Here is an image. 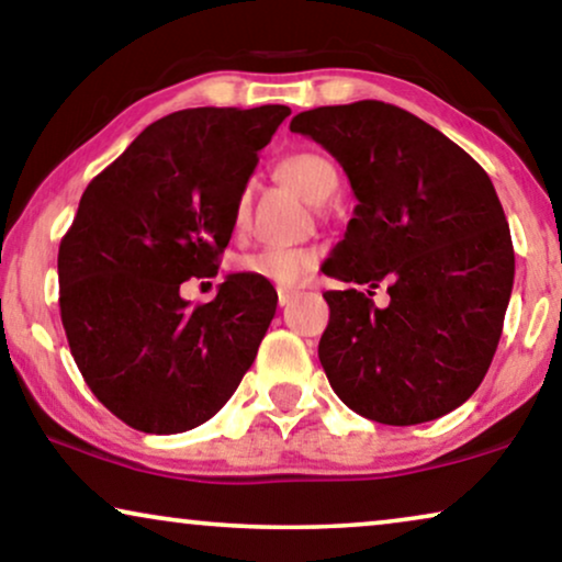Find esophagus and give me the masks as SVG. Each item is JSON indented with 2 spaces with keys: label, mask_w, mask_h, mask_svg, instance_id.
<instances>
[{
  "label": "esophagus",
  "mask_w": 562,
  "mask_h": 562,
  "mask_svg": "<svg viewBox=\"0 0 562 562\" xmlns=\"http://www.w3.org/2000/svg\"><path fill=\"white\" fill-rule=\"evenodd\" d=\"M299 296V289H279V304L286 306L291 299Z\"/></svg>",
  "instance_id": "1"
}]
</instances>
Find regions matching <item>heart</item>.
<instances>
[{
    "label": "heart",
    "instance_id": "heart-1",
    "mask_svg": "<svg viewBox=\"0 0 562 562\" xmlns=\"http://www.w3.org/2000/svg\"><path fill=\"white\" fill-rule=\"evenodd\" d=\"M276 176L312 204H325L340 189V171H337V166L327 156L314 150H299L281 158L276 164ZM233 220L235 227L245 225V220H248V196L237 199ZM317 263L319 252L314 248H263L250 252V256H243L237 260V268L243 273L256 276V279L289 289L310 279Z\"/></svg>",
    "mask_w": 562,
    "mask_h": 562
}]
</instances>
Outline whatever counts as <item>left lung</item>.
Wrapping results in <instances>:
<instances>
[{
    "instance_id": "8db88e82",
    "label": "left lung",
    "mask_w": 562,
    "mask_h": 562,
    "mask_svg": "<svg viewBox=\"0 0 562 562\" xmlns=\"http://www.w3.org/2000/svg\"><path fill=\"white\" fill-rule=\"evenodd\" d=\"M335 156L358 204L322 271L358 289L327 291L319 360L335 394L381 425H419L481 386L514 286V248L488 173L402 106H317L291 120ZM390 283L379 311L372 289Z\"/></svg>"
}]
</instances>
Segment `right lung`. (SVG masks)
Returning a JSON list of instances; mask_svg holds the SVG:
<instances>
[{
    "label": "right lung",
    "instance_id": "obj_1",
    "mask_svg": "<svg viewBox=\"0 0 562 562\" xmlns=\"http://www.w3.org/2000/svg\"><path fill=\"white\" fill-rule=\"evenodd\" d=\"M289 114L173 112L83 191L58 248L60 322L91 394L133 429L204 425L256 360L279 302L271 281L229 273L196 306L181 283L217 276L258 150Z\"/></svg>",
    "mask_w": 562,
    "mask_h": 562
}]
</instances>
